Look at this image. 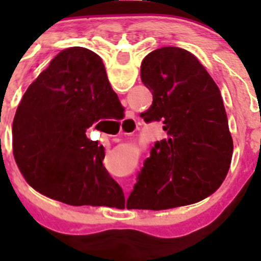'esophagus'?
I'll use <instances>...</instances> for the list:
<instances>
[{
  "mask_svg": "<svg viewBox=\"0 0 261 261\" xmlns=\"http://www.w3.org/2000/svg\"><path fill=\"white\" fill-rule=\"evenodd\" d=\"M124 126H125V132H133L136 128V120H135V114L132 111H128L126 114L125 120L123 121Z\"/></svg>",
  "mask_w": 261,
  "mask_h": 261,
  "instance_id": "esophagus-1",
  "label": "esophagus"
}]
</instances>
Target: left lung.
Wrapping results in <instances>:
<instances>
[{"instance_id": "left-lung-1", "label": "left lung", "mask_w": 261, "mask_h": 261, "mask_svg": "<svg viewBox=\"0 0 261 261\" xmlns=\"http://www.w3.org/2000/svg\"><path fill=\"white\" fill-rule=\"evenodd\" d=\"M141 81L153 94L141 116L162 121L167 138L151 147L126 208L161 211L208 197L222 184L232 156L220 89L192 53L177 47L149 53Z\"/></svg>"}]
</instances>
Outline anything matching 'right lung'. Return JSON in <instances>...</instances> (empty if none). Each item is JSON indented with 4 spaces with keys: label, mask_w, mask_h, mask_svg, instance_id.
I'll return each instance as SVG.
<instances>
[{
    "label": "right lung",
    "mask_w": 261,
    "mask_h": 261,
    "mask_svg": "<svg viewBox=\"0 0 261 261\" xmlns=\"http://www.w3.org/2000/svg\"><path fill=\"white\" fill-rule=\"evenodd\" d=\"M123 111L96 53L60 52L30 85L13 121L14 158L27 183L64 204L117 208L123 190L103 166L105 147L86 130Z\"/></svg>",
    "instance_id": "1"
}]
</instances>
